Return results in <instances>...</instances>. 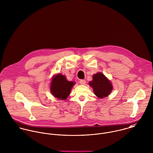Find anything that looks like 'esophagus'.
<instances>
[{"mask_svg":"<svg viewBox=\"0 0 153 153\" xmlns=\"http://www.w3.org/2000/svg\"><path fill=\"white\" fill-rule=\"evenodd\" d=\"M80 83L81 85H84L86 83V80H80Z\"/></svg>","mask_w":153,"mask_h":153,"instance_id":"1","label":"esophagus"}]
</instances>
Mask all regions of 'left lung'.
<instances>
[{"label": "left lung", "mask_w": 153, "mask_h": 153, "mask_svg": "<svg viewBox=\"0 0 153 153\" xmlns=\"http://www.w3.org/2000/svg\"><path fill=\"white\" fill-rule=\"evenodd\" d=\"M95 95L99 98L108 96L113 89L111 82L102 73H97L93 76V80L89 82Z\"/></svg>", "instance_id": "8db88e82"}]
</instances>
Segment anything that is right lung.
<instances>
[{"mask_svg":"<svg viewBox=\"0 0 153 153\" xmlns=\"http://www.w3.org/2000/svg\"><path fill=\"white\" fill-rule=\"evenodd\" d=\"M74 84V82L68 81L65 76L59 74L54 76L52 79L50 91L54 97L60 100H65L69 96Z\"/></svg>","mask_w":153,"mask_h":153,"instance_id":"right-lung-1","label":"right lung"}]
</instances>
